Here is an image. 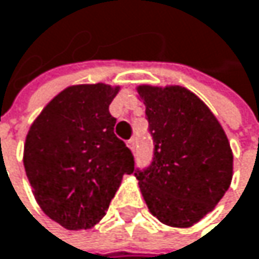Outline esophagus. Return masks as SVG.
<instances>
[{
    "mask_svg": "<svg viewBox=\"0 0 259 259\" xmlns=\"http://www.w3.org/2000/svg\"><path fill=\"white\" fill-rule=\"evenodd\" d=\"M126 145H128V148H130L131 151H134V149H136V139H130V140L126 142Z\"/></svg>",
    "mask_w": 259,
    "mask_h": 259,
    "instance_id": "34e87169",
    "label": "esophagus"
}]
</instances>
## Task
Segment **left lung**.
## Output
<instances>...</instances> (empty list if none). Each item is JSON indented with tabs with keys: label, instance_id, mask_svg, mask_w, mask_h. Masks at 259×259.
Returning <instances> with one entry per match:
<instances>
[{
	"label": "left lung",
	"instance_id": "obj_1",
	"mask_svg": "<svg viewBox=\"0 0 259 259\" xmlns=\"http://www.w3.org/2000/svg\"><path fill=\"white\" fill-rule=\"evenodd\" d=\"M154 160L136 178L143 199L161 223L190 228L203 219L232 181L229 140L202 99L181 85L142 84Z\"/></svg>",
	"mask_w": 259,
	"mask_h": 259
}]
</instances>
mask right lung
Listing matches in <instances>:
<instances>
[{
	"label": "right lung",
	"mask_w": 259,
	"mask_h": 259,
	"mask_svg": "<svg viewBox=\"0 0 259 259\" xmlns=\"http://www.w3.org/2000/svg\"><path fill=\"white\" fill-rule=\"evenodd\" d=\"M119 85L76 84L54 96L31 123L24 167L42 211L69 231L95 226L134 157L114 136L108 105Z\"/></svg>",
	"instance_id": "add662e5"
}]
</instances>
